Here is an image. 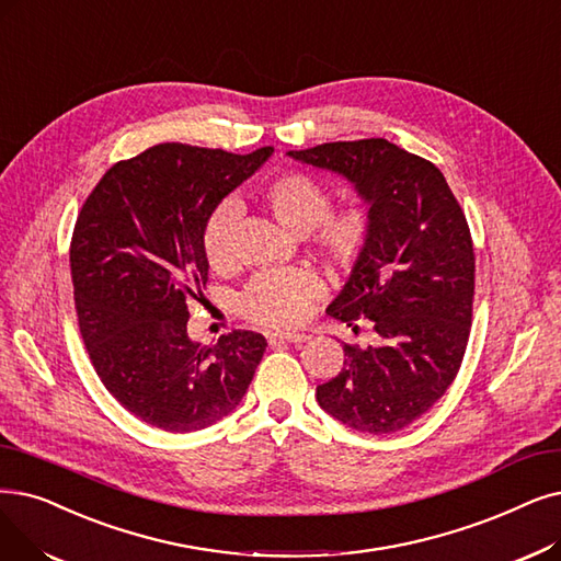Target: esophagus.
I'll return each instance as SVG.
<instances>
[{"instance_id":"1","label":"esophagus","mask_w":561,"mask_h":561,"mask_svg":"<svg viewBox=\"0 0 561 561\" xmlns=\"http://www.w3.org/2000/svg\"><path fill=\"white\" fill-rule=\"evenodd\" d=\"M309 336L307 334H300V332H273L271 334V346H277V344H284V341H288V344H305Z\"/></svg>"}]
</instances>
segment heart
<instances>
[{
  "label": "heart",
  "mask_w": 561,
  "mask_h": 561,
  "mask_svg": "<svg viewBox=\"0 0 561 561\" xmlns=\"http://www.w3.org/2000/svg\"><path fill=\"white\" fill-rule=\"evenodd\" d=\"M259 204L286 231L309 238L311 248L330 265L346 267L357 261L371 236V213L362 204L332 208L330 190L316 179L286 172L267 179L259 192ZM236 206H217L204 227L202 248L213 271L231 265V233ZM321 282L307 267H286L256 275L240 296V311L265 328H290L305 319L309 302L319 296Z\"/></svg>",
  "instance_id": "1"
}]
</instances>
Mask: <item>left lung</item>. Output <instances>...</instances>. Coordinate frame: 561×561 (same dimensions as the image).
Segmentation results:
<instances>
[{
	"mask_svg": "<svg viewBox=\"0 0 561 561\" xmlns=\"http://www.w3.org/2000/svg\"><path fill=\"white\" fill-rule=\"evenodd\" d=\"M288 156L344 176L369 206L371 236L328 313L376 341L344 344V369L319 405L355 431L405 428L454 382L472 325L474 250L440 169L387 139L330 141Z\"/></svg>",
	"mask_w": 561,
	"mask_h": 561,
	"instance_id": "left-lung-1",
	"label": "left lung"
}]
</instances>
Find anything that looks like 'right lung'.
Masks as SVG:
<instances>
[{
	"mask_svg": "<svg viewBox=\"0 0 561 561\" xmlns=\"http://www.w3.org/2000/svg\"><path fill=\"white\" fill-rule=\"evenodd\" d=\"M236 156L167 141L110 167L70 240L80 332L107 392L169 433L213 426L233 412L265 353V336H187V300L208 282L202 236L210 213L273 156Z\"/></svg>",
	"mask_w": 561,
	"mask_h": 561,
	"instance_id": "add662e5",
	"label": "right lung"
}]
</instances>
